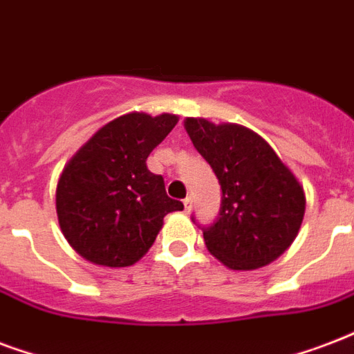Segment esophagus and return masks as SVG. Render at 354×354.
I'll list each match as a JSON object with an SVG mask.
<instances>
[{"mask_svg": "<svg viewBox=\"0 0 354 354\" xmlns=\"http://www.w3.org/2000/svg\"><path fill=\"white\" fill-rule=\"evenodd\" d=\"M183 206H185V212H189L191 206H193V198H191V196H185V198H183Z\"/></svg>", "mask_w": 354, "mask_h": 354, "instance_id": "obj_1", "label": "esophagus"}]
</instances>
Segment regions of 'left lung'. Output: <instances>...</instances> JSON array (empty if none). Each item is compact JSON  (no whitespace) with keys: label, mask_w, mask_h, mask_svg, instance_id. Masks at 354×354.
<instances>
[{"label":"left lung","mask_w":354,"mask_h":354,"mask_svg":"<svg viewBox=\"0 0 354 354\" xmlns=\"http://www.w3.org/2000/svg\"><path fill=\"white\" fill-rule=\"evenodd\" d=\"M185 129L223 191L219 215L198 225L207 250L230 269H256L277 260L303 223L301 183L250 129L204 118H187Z\"/></svg>","instance_id":"8db88e82"}]
</instances>
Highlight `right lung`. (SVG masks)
<instances>
[{
  "label": "right lung",
  "instance_id": "add662e5",
  "mask_svg": "<svg viewBox=\"0 0 354 354\" xmlns=\"http://www.w3.org/2000/svg\"><path fill=\"white\" fill-rule=\"evenodd\" d=\"M178 117L129 113L93 135L64 167L57 183L61 230L77 254L107 267L139 260L167 213L183 209L167 195L147 158L171 133Z\"/></svg>",
  "mask_w": 354,
  "mask_h": 354
}]
</instances>
